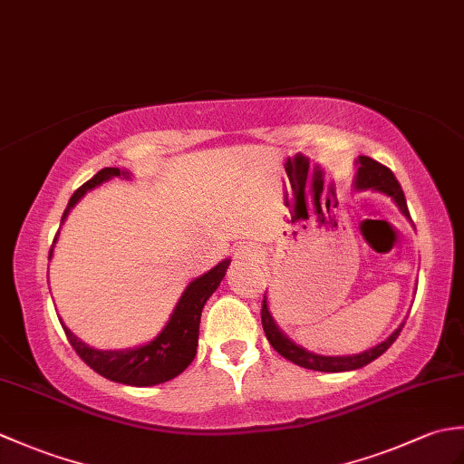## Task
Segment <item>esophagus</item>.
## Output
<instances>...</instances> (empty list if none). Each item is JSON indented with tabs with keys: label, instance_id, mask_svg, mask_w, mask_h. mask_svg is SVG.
Returning a JSON list of instances; mask_svg holds the SVG:
<instances>
[{
	"label": "esophagus",
	"instance_id": "34e87169",
	"mask_svg": "<svg viewBox=\"0 0 464 464\" xmlns=\"http://www.w3.org/2000/svg\"><path fill=\"white\" fill-rule=\"evenodd\" d=\"M233 257L241 263H253L263 257V251L261 247H257V245H241V247L235 249Z\"/></svg>",
	"mask_w": 464,
	"mask_h": 464
}]
</instances>
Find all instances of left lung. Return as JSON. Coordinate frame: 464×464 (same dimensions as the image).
Returning a JSON list of instances; mask_svg holds the SVG:
<instances>
[{"instance_id": "obj_1", "label": "left lung", "mask_w": 464, "mask_h": 464, "mask_svg": "<svg viewBox=\"0 0 464 464\" xmlns=\"http://www.w3.org/2000/svg\"><path fill=\"white\" fill-rule=\"evenodd\" d=\"M354 187H357L359 191L372 189V191L389 195L391 199L397 203L401 213L411 219L405 193H402L399 181L395 179V175H392L389 167L381 165L379 161L371 160V157H367V155H361L357 160V177H354ZM261 323H263V331H265V334H267V339H269L271 347L275 351L283 354L285 359H289L291 362L299 364V367L311 369V371H321V372H343V371H354V369L364 367V364H369L371 361L381 357V354L387 351L392 343L397 341L401 329L405 327V323H401V327L395 333L389 334L387 339L379 343L377 347L369 349V351H362L359 354H343V357H327V354H317V353L304 351L303 347H299V344H295L287 337V334H285L277 327V323H275L273 314L269 311L267 295L263 297Z\"/></svg>"}]
</instances>
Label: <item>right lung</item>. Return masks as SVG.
I'll return each mask as SVG.
<instances>
[{
    "instance_id": "1",
    "label": "right lung",
    "mask_w": 464,
    "mask_h": 464,
    "mask_svg": "<svg viewBox=\"0 0 464 464\" xmlns=\"http://www.w3.org/2000/svg\"><path fill=\"white\" fill-rule=\"evenodd\" d=\"M113 177H125V179H130V171L120 169V167H105V169L92 177L90 181L83 183L80 189L72 195V199H69L63 211L62 223L67 219L69 211L73 209L77 201H80L87 191L95 189V187L102 185L103 181L113 179ZM57 235L52 249H49V259H52L53 255ZM229 263V259L221 261L219 265H215L211 271H207L201 277H197L187 285V289L183 291L179 303L175 304L171 319L167 321L163 331L150 343L140 344V347L125 351L93 349L82 339H77L62 323V319H59V323H62V327L67 334V341L72 343V347L80 354L82 361L95 372H100L102 377L115 382L131 384V387H153V384L171 381L177 374H181L189 367L191 361L195 359L197 341H199L201 311L207 299H209L217 291V287H219Z\"/></svg>"
}]
</instances>
